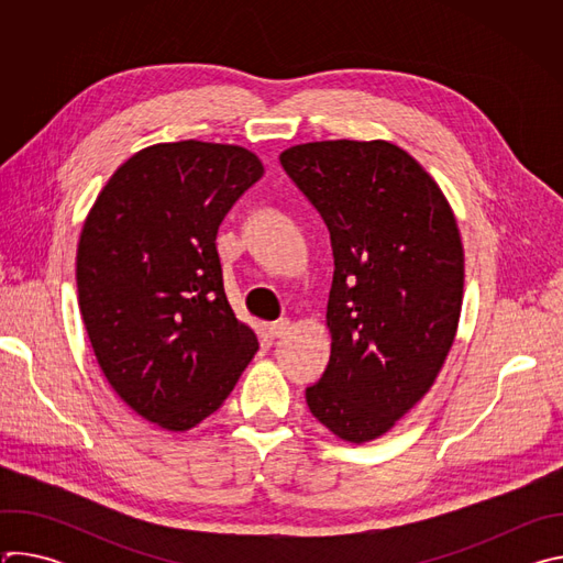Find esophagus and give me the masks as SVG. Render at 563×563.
<instances>
[{
    "label": "esophagus",
    "instance_id": "esophagus-1",
    "mask_svg": "<svg viewBox=\"0 0 563 563\" xmlns=\"http://www.w3.org/2000/svg\"><path fill=\"white\" fill-rule=\"evenodd\" d=\"M265 330L269 332V336L280 339V336H283V334H287V330H289V320H287V318L274 320V323H267V325H265Z\"/></svg>",
    "mask_w": 563,
    "mask_h": 563
}]
</instances>
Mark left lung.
<instances>
[{
	"label": "left lung",
	"mask_w": 563,
	"mask_h": 563,
	"mask_svg": "<svg viewBox=\"0 0 563 563\" xmlns=\"http://www.w3.org/2000/svg\"><path fill=\"white\" fill-rule=\"evenodd\" d=\"M280 165L330 229L332 354L309 412L350 443L378 439L439 376L463 300V245L439 185L385 140L296 144Z\"/></svg>",
	"instance_id": "1"
}]
</instances>
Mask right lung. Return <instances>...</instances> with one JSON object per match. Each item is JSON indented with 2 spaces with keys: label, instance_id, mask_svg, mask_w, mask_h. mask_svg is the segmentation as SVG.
Here are the masks:
<instances>
[{
  "label": "right lung",
  "instance_id": "right-lung-1",
  "mask_svg": "<svg viewBox=\"0 0 563 563\" xmlns=\"http://www.w3.org/2000/svg\"><path fill=\"white\" fill-rule=\"evenodd\" d=\"M243 146L153 144L111 176L77 245L79 311L124 404L169 432L196 428L258 352L222 285L216 235L263 176Z\"/></svg>",
  "mask_w": 563,
  "mask_h": 563
}]
</instances>
